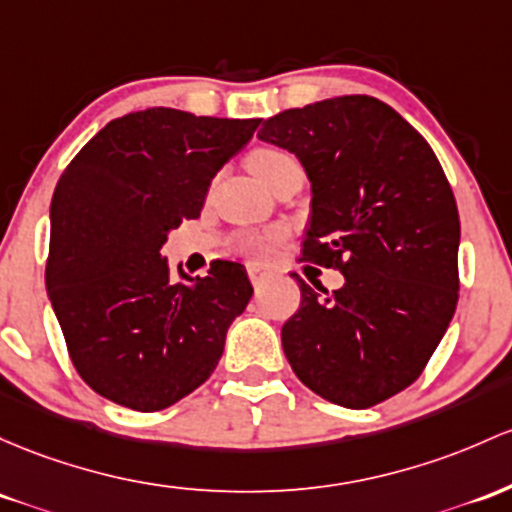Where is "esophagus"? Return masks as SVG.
Wrapping results in <instances>:
<instances>
[{"mask_svg": "<svg viewBox=\"0 0 512 512\" xmlns=\"http://www.w3.org/2000/svg\"><path fill=\"white\" fill-rule=\"evenodd\" d=\"M247 277H250L252 284H262L269 277V272H267V269H262V267L250 265V267H247Z\"/></svg>", "mask_w": 512, "mask_h": 512, "instance_id": "obj_1", "label": "esophagus"}]
</instances>
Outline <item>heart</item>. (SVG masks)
Instances as JSON below:
<instances>
[{"instance_id": "b5f03b06", "label": "heart", "mask_w": 512, "mask_h": 512, "mask_svg": "<svg viewBox=\"0 0 512 512\" xmlns=\"http://www.w3.org/2000/svg\"><path fill=\"white\" fill-rule=\"evenodd\" d=\"M291 165H299V160H296L289 150L274 148V145H260V148H255L247 155V167H250L252 174H255L260 182H265L267 187L284 167ZM284 238L286 233L282 228L260 230V233H245L243 238L238 240V252L250 262H267L269 257H272L274 247L282 243Z\"/></svg>"}]
</instances>
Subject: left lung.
I'll return each mask as SVG.
<instances>
[{
    "mask_svg": "<svg viewBox=\"0 0 512 512\" xmlns=\"http://www.w3.org/2000/svg\"><path fill=\"white\" fill-rule=\"evenodd\" d=\"M257 136L311 179L301 260L345 274L333 294L296 274L284 355L325 401L372 408L423 374L457 308L459 213L445 170L411 123L364 94L286 109Z\"/></svg>",
    "mask_w": 512,
    "mask_h": 512,
    "instance_id": "left-lung-1",
    "label": "left lung"
}]
</instances>
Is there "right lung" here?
Listing matches in <instances>:
<instances>
[{"instance_id": "obj_1", "label": "right lung", "mask_w": 512, "mask_h": 512, "mask_svg": "<svg viewBox=\"0 0 512 512\" xmlns=\"http://www.w3.org/2000/svg\"><path fill=\"white\" fill-rule=\"evenodd\" d=\"M260 119L145 109L106 123L72 157L50 201L46 289L67 355L99 396L140 413L199 389L252 284L243 265L172 284L167 233L199 218L211 179ZM184 277V274H182Z\"/></svg>"}]
</instances>
